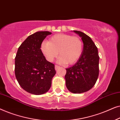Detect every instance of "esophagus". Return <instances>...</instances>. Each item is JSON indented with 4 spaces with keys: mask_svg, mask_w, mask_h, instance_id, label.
Wrapping results in <instances>:
<instances>
[{
    "mask_svg": "<svg viewBox=\"0 0 120 120\" xmlns=\"http://www.w3.org/2000/svg\"><path fill=\"white\" fill-rule=\"evenodd\" d=\"M60 68V66H58V65H55V70H58L59 68Z\"/></svg>",
    "mask_w": 120,
    "mask_h": 120,
    "instance_id": "esophagus-1",
    "label": "esophagus"
}]
</instances>
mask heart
I'll list each match as a JSON object with an SVG mask.
<instances>
[{"instance_id":"b5f03b06","label":"heart","mask_w":120,"mask_h":120,"mask_svg":"<svg viewBox=\"0 0 120 120\" xmlns=\"http://www.w3.org/2000/svg\"><path fill=\"white\" fill-rule=\"evenodd\" d=\"M83 48V42L79 37L65 34L52 36L49 41H43L40 45L41 51L49 62L53 61L59 53L57 62L68 64H74L80 58Z\"/></svg>"}]
</instances>
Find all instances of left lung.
Returning <instances> with one entry per match:
<instances>
[{"mask_svg":"<svg viewBox=\"0 0 120 120\" xmlns=\"http://www.w3.org/2000/svg\"><path fill=\"white\" fill-rule=\"evenodd\" d=\"M73 32L81 38L83 44L82 53L74 65L66 69L65 85L70 92L82 93L94 86L99 75L98 49L91 38L84 33Z\"/></svg>","mask_w":120,"mask_h":120,"instance_id":"1","label":"left lung"}]
</instances>
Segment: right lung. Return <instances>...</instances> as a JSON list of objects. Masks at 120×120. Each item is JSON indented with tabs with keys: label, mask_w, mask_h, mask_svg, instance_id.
Here are the masks:
<instances>
[{
	"label": "right lung",
	"mask_w": 120,
	"mask_h": 120,
	"mask_svg": "<svg viewBox=\"0 0 120 120\" xmlns=\"http://www.w3.org/2000/svg\"><path fill=\"white\" fill-rule=\"evenodd\" d=\"M52 33L39 31L29 35L21 44L15 59V73L20 86L35 95L46 93L51 86L56 73L55 65L46 60L40 45Z\"/></svg>",
	"instance_id": "add662e5"
}]
</instances>
